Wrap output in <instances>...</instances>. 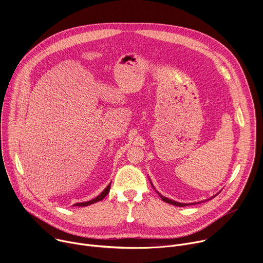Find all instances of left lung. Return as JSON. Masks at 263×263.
I'll use <instances>...</instances> for the list:
<instances>
[{
  "mask_svg": "<svg viewBox=\"0 0 263 263\" xmlns=\"http://www.w3.org/2000/svg\"><path fill=\"white\" fill-rule=\"evenodd\" d=\"M151 184H152V182H151ZM152 186H153V184H152ZM154 187V186H153ZM156 193L158 194V196L162 199V201H164V202H166V203H168V204H172V205H175V206H179V207H184V206H189V205H195V204H199V203H191V204H185V203H179V202H176V201H173V200H170V199H167V198H165V197H163L162 195H160L157 191H156ZM215 196H217V195H215ZM215 196H213L212 198H214ZM211 198V199H212ZM210 200V199H209ZM204 202V201H203Z\"/></svg>",
  "mask_w": 263,
  "mask_h": 263,
  "instance_id": "left-lung-1",
  "label": "left lung"
}]
</instances>
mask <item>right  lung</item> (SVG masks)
Returning <instances> with one entry per match:
<instances>
[{
	"label": "right lung",
	"instance_id": "1",
	"mask_svg": "<svg viewBox=\"0 0 263 263\" xmlns=\"http://www.w3.org/2000/svg\"><path fill=\"white\" fill-rule=\"evenodd\" d=\"M110 186H111V184H109L106 189L101 193V195L100 196H98L97 198H95L93 200H91V201H88V202H83V203H77V204H74V206H81V207H84V206H88V205H90V204H93V203H97V202H99V201H102L107 195H108V193H109V191H110Z\"/></svg>",
	"mask_w": 263,
	"mask_h": 263
}]
</instances>
